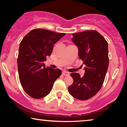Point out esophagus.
Returning <instances> with one entry per match:
<instances>
[{"mask_svg":"<svg viewBox=\"0 0 127 127\" xmlns=\"http://www.w3.org/2000/svg\"><path fill=\"white\" fill-rule=\"evenodd\" d=\"M62 75L64 76H69L70 75V73H69V72H66V71H64V72H62Z\"/></svg>","mask_w":127,"mask_h":127,"instance_id":"esophagus-1","label":"esophagus"}]
</instances>
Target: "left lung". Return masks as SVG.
I'll return each mask as SVG.
<instances>
[{
	"label": "left lung",
	"instance_id": "obj_1",
	"mask_svg": "<svg viewBox=\"0 0 127 127\" xmlns=\"http://www.w3.org/2000/svg\"><path fill=\"white\" fill-rule=\"evenodd\" d=\"M72 40L79 48V57L86 65L85 73H72L73 83L68 87L70 94L85 100L95 96L102 87L109 66L108 44L96 31L72 34Z\"/></svg>",
	"mask_w": 127,
	"mask_h": 127
}]
</instances>
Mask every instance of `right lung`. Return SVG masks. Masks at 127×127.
<instances>
[{"label": "right lung", "instance_id": "right-lung-1", "mask_svg": "<svg viewBox=\"0 0 127 127\" xmlns=\"http://www.w3.org/2000/svg\"><path fill=\"white\" fill-rule=\"evenodd\" d=\"M65 35L64 33L34 29L21 41L17 58L19 79L24 91L32 98L47 96L61 75L60 69L46 67L43 62L51 55L54 44Z\"/></svg>", "mask_w": 127, "mask_h": 127}]
</instances>
